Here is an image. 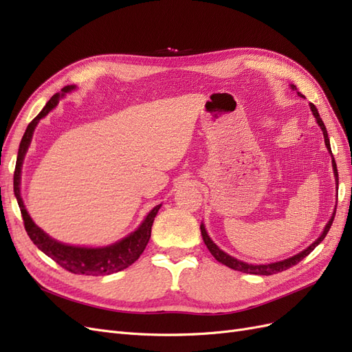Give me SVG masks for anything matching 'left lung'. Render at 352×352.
Wrapping results in <instances>:
<instances>
[{"mask_svg": "<svg viewBox=\"0 0 352 352\" xmlns=\"http://www.w3.org/2000/svg\"><path fill=\"white\" fill-rule=\"evenodd\" d=\"M291 88H292L294 91H296V87H295V85H291ZM296 94L300 95V97H302V94H301V92H296ZM310 109H311V111H313V114H314V117H316V122L318 123V126L322 127L323 136H324V144H326V148L329 150V153L332 154V150H330V142H329L327 131H326V126H324V123H323V120H322V117H320V114H318V111H317V109H316V105H314V104H311V102H310ZM332 166H333V173H335V180H336V188H338V185H339V177H338V168H336V163H335V158H333V155H332ZM335 212H336V208H335ZM335 212L332 214V217H330V220L327 221V225H326V228L323 229V233H322V235L318 236V238H317V239L310 245V247H308V248H307V250H304V251H301L300 254L294 255V257H291V258H286V260H282V261H278V263H272V264H248V263H243V261H241V260H238V258H235V257H232V255L226 254L225 251H221V250L217 247V245L211 241V238L208 236V233H207V230H206V226H204V225H201L199 228H201V235H202V239H204V243L207 245L208 251L211 252L212 257H214L219 263L228 265V267H230V269H233V270L242 272V273L261 274V276H270V274L280 273V272H283V270H286V269H289V267H292V265H295V264L300 263L302 258H305L307 255L310 254V252L317 247V245L320 243V242L326 238L327 232H329L330 226H332V223H333Z\"/></svg>", "mask_w": 352, "mask_h": 352, "instance_id": "1", "label": "left lung"}]
</instances>
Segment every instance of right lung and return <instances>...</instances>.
Here are the masks:
<instances>
[{
    "instance_id": "right-lung-1",
    "label": "right lung",
    "mask_w": 352,
    "mask_h": 352,
    "mask_svg": "<svg viewBox=\"0 0 352 352\" xmlns=\"http://www.w3.org/2000/svg\"><path fill=\"white\" fill-rule=\"evenodd\" d=\"M74 88H76L74 85H67V87L61 89L60 94L52 95L51 100L45 104V107L42 109V111L28 124L26 132L22 138V142H20L19 153H17V162H16L14 179H13L14 195L19 202L20 212H22L28 235L42 252L47 254L50 258L54 260L58 265H61L63 269H66L70 273L85 274V276H104V274L117 273L126 267H129L131 264H133L138 258L141 257V254L144 252L148 241H150L154 217L157 216V212L160 207H162V204L154 207L150 212H148V216L141 223V226L135 232H132L131 235L123 238L122 241L109 245V247L87 248V247H73V245L61 243L48 236L47 233L41 228H38L34 223V220L30 219L28 210L25 208L22 195H20L22 164H23L26 151L32 141V135H34L38 122L56 107L63 95L73 91Z\"/></svg>"
}]
</instances>
